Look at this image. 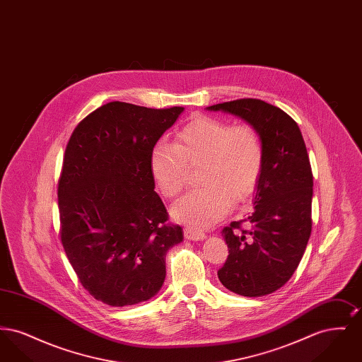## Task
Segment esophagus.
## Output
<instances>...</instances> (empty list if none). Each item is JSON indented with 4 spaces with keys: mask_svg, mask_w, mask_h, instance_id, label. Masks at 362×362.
I'll return each instance as SVG.
<instances>
[{
    "mask_svg": "<svg viewBox=\"0 0 362 362\" xmlns=\"http://www.w3.org/2000/svg\"><path fill=\"white\" fill-rule=\"evenodd\" d=\"M185 238L192 241L204 240L206 238L205 232L199 230V229H195V228H185Z\"/></svg>",
    "mask_w": 362,
    "mask_h": 362,
    "instance_id": "1",
    "label": "esophagus"
}]
</instances>
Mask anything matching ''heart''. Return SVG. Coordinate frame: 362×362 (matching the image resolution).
<instances>
[{"instance_id":"1","label":"heart","mask_w":362,"mask_h":362,"mask_svg":"<svg viewBox=\"0 0 362 362\" xmlns=\"http://www.w3.org/2000/svg\"><path fill=\"white\" fill-rule=\"evenodd\" d=\"M264 151L258 130L247 123L198 117L180 130L175 145L158 144L151 170L160 192L173 199L185 189L189 170H198V185L173 207V217L192 228L217 224L232 204L248 198L258 185Z\"/></svg>"}]
</instances>
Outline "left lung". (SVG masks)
Returning <instances> with one entry per match:
<instances>
[{
	"mask_svg": "<svg viewBox=\"0 0 362 362\" xmlns=\"http://www.w3.org/2000/svg\"><path fill=\"white\" fill-rule=\"evenodd\" d=\"M206 110L247 122L263 144L254 211L247 218L250 229L241 228L243 220L223 229L229 255L217 274L230 292L266 296L291 279L310 240L313 176L305 142L285 111L263 100L240 99Z\"/></svg>",
	"mask_w": 362,
	"mask_h": 362,
	"instance_id": "obj_1",
	"label": "left lung"
}]
</instances>
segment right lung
<instances>
[{
	"instance_id": "1",
	"label": "right lung",
	"mask_w": 362,
	"mask_h": 362,
	"mask_svg": "<svg viewBox=\"0 0 362 362\" xmlns=\"http://www.w3.org/2000/svg\"><path fill=\"white\" fill-rule=\"evenodd\" d=\"M183 107L104 104L77 124L58 182L61 241L90 296L111 307L152 298L183 241L155 191L151 156Z\"/></svg>"
}]
</instances>
